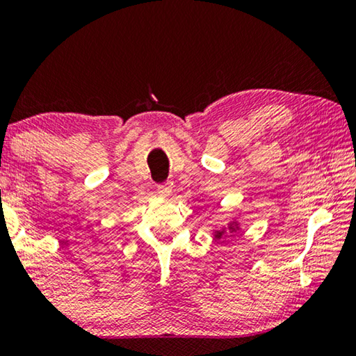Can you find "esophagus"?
Here are the masks:
<instances>
[{
	"mask_svg": "<svg viewBox=\"0 0 356 356\" xmlns=\"http://www.w3.org/2000/svg\"><path fill=\"white\" fill-rule=\"evenodd\" d=\"M156 192L163 195V196H168V195H171L172 188H171V185H169V184H158L156 185Z\"/></svg>",
	"mask_w": 356,
	"mask_h": 356,
	"instance_id": "34e87169",
	"label": "esophagus"
}]
</instances>
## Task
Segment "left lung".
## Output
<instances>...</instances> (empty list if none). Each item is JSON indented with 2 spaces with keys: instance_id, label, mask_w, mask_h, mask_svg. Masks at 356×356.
Wrapping results in <instances>:
<instances>
[{
  "instance_id": "8db88e82",
  "label": "left lung",
  "mask_w": 356,
  "mask_h": 356,
  "mask_svg": "<svg viewBox=\"0 0 356 356\" xmlns=\"http://www.w3.org/2000/svg\"><path fill=\"white\" fill-rule=\"evenodd\" d=\"M232 230H235V229H232ZM222 233H224V232H217V235H216V238H222Z\"/></svg>"
}]
</instances>
